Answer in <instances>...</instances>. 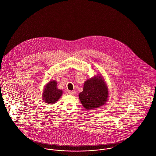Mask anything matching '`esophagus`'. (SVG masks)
I'll return each instance as SVG.
<instances>
[{
	"mask_svg": "<svg viewBox=\"0 0 156 156\" xmlns=\"http://www.w3.org/2000/svg\"><path fill=\"white\" fill-rule=\"evenodd\" d=\"M75 93V90H67V94H69V95H74Z\"/></svg>",
	"mask_w": 156,
	"mask_h": 156,
	"instance_id": "esophagus-1",
	"label": "esophagus"
}]
</instances>
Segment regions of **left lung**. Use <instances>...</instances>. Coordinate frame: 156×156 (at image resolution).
Returning <instances> with one entry per match:
<instances>
[{
  "instance_id": "8db88e82",
  "label": "left lung",
  "mask_w": 156,
  "mask_h": 156,
  "mask_svg": "<svg viewBox=\"0 0 156 156\" xmlns=\"http://www.w3.org/2000/svg\"><path fill=\"white\" fill-rule=\"evenodd\" d=\"M108 97V90L105 82L100 76L87 80L84 84L80 100L86 109H93L103 106Z\"/></svg>"
}]
</instances>
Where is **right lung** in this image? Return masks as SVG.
<instances>
[{"mask_svg":"<svg viewBox=\"0 0 156 156\" xmlns=\"http://www.w3.org/2000/svg\"><path fill=\"white\" fill-rule=\"evenodd\" d=\"M62 93V90L57 88L56 82L51 81L45 86L43 93V98L47 103H55L61 97Z\"/></svg>","mask_w":156,"mask_h":156,"instance_id":"right-lung-1","label":"right lung"}]
</instances>
